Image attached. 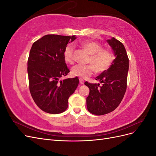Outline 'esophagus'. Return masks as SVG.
I'll list each match as a JSON object with an SVG mask.
<instances>
[{
    "instance_id": "obj_1",
    "label": "esophagus",
    "mask_w": 156,
    "mask_h": 156,
    "mask_svg": "<svg viewBox=\"0 0 156 156\" xmlns=\"http://www.w3.org/2000/svg\"><path fill=\"white\" fill-rule=\"evenodd\" d=\"M79 82H80V83H81V84H84V80L82 79H79Z\"/></svg>"
}]
</instances>
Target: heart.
<instances>
[{
	"instance_id": "1",
	"label": "heart",
	"mask_w": 156,
	"mask_h": 156,
	"mask_svg": "<svg viewBox=\"0 0 156 156\" xmlns=\"http://www.w3.org/2000/svg\"><path fill=\"white\" fill-rule=\"evenodd\" d=\"M83 48L90 54L88 63L92 64H77L72 69V74L75 77L87 79L91 76L96 70L97 73H102L111 66L114 59L112 51L103 49L102 45L94 41H84L81 44ZM75 47L73 44H68L64 50V58L66 62L73 64L74 62Z\"/></svg>"
}]
</instances>
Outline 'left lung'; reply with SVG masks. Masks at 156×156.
Here are the masks:
<instances>
[{
	"label": "left lung",
	"instance_id": "1",
	"mask_svg": "<svg viewBox=\"0 0 156 156\" xmlns=\"http://www.w3.org/2000/svg\"><path fill=\"white\" fill-rule=\"evenodd\" d=\"M107 41L114 51L115 58L108 69L96 78L103 85L84 83L90 90L87 98V109L96 115H103L114 111L120 105L127 88L129 58L124 45L115 37Z\"/></svg>",
	"mask_w": 156,
	"mask_h": 156
}]
</instances>
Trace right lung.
<instances>
[{
	"label": "right lung",
	"mask_w": 156,
	"mask_h": 156,
	"mask_svg": "<svg viewBox=\"0 0 156 156\" xmlns=\"http://www.w3.org/2000/svg\"><path fill=\"white\" fill-rule=\"evenodd\" d=\"M75 36L48 34L32 44L27 72L32 99L41 110L58 114L67 109L68 98L79 84L78 77L60 80L69 72L64 50Z\"/></svg>",
	"instance_id": "add662e5"
}]
</instances>
